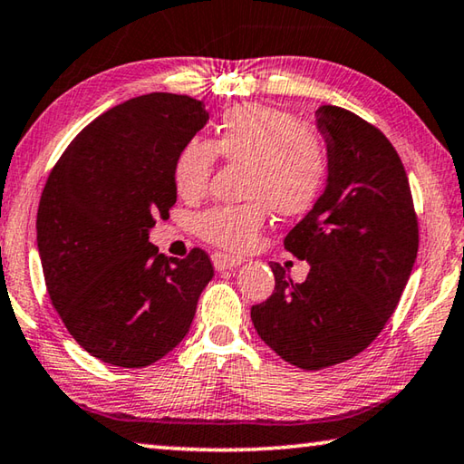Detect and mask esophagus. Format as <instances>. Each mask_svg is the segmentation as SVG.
Listing matches in <instances>:
<instances>
[{
  "instance_id": "obj_1",
  "label": "esophagus",
  "mask_w": 464,
  "mask_h": 464,
  "mask_svg": "<svg viewBox=\"0 0 464 464\" xmlns=\"http://www.w3.org/2000/svg\"><path fill=\"white\" fill-rule=\"evenodd\" d=\"M246 260L244 258H235V256H227V254H212V264H215L217 270H229L235 266H241Z\"/></svg>"
}]
</instances>
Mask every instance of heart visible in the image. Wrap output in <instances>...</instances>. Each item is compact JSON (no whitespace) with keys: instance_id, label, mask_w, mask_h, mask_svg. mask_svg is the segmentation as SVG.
<instances>
[{"instance_id":"obj_1","label":"heart","mask_w":464,"mask_h":464,"mask_svg":"<svg viewBox=\"0 0 464 464\" xmlns=\"http://www.w3.org/2000/svg\"><path fill=\"white\" fill-rule=\"evenodd\" d=\"M247 165L249 202L215 206L196 218L208 244L241 252L254 246L268 208L281 217L304 215L318 202L328 181V150L318 131L266 105H237L220 117L215 142L192 138L173 163V183L183 200H200L208 189L217 157Z\"/></svg>"}]
</instances>
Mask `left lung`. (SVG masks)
<instances>
[{
    "mask_svg": "<svg viewBox=\"0 0 464 464\" xmlns=\"http://www.w3.org/2000/svg\"><path fill=\"white\" fill-rule=\"evenodd\" d=\"M328 150V181L285 237L310 264L293 283L281 264L275 293L252 305L258 336L286 363L324 370L372 344L399 305L419 247L407 173L378 128L334 105L315 111Z\"/></svg>",
    "mask_w": 464,
    "mask_h": 464,
    "instance_id": "obj_1",
    "label": "left lung"
}]
</instances>
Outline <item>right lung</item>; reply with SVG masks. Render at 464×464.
<instances>
[{
	"instance_id": "obj_1",
	"label": "right lung",
	"mask_w": 464,
	"mask_h": 464,
	"mask_svg": "<svg viewBox=\"0 0 464 464\" xmlns=\"http://www.w3.org/2000/svg\"><path fill=\"white\" fill-rule=\"evenodd\" d=\"M208 121L202 101L150 92L80 131L51 171L36 246L51 304L92 357L146 367L192 326L215 276L208 254L167 258L149 241L178 200L175 157Z\"/></svg>"
}]
</instances>
